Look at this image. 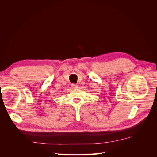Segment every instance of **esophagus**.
Returning a JSON list of instances; mask_svg holds the SVG:
<instances>
[{
    "mask_svg": "<svg viewBox=\"0 0 157 157\" xmlns=\"http://www.w3.org/2000/svg\"><path fill=\"white\" fill-rule=\"evenodd\" d=\"M71 86H72V88H78V85L77 84H73L72 85H71Z\"/></svg>",
    "mask_w": 157,
    "mask_h": 157,
    "instance_id": "1",
    "label": "esophagus"
}]
</instances>
